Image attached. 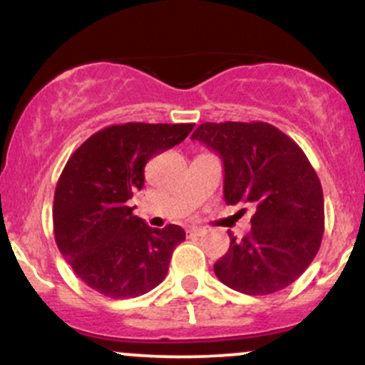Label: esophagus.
Here are the masks:
<instances>
[{
	"mask_svg": "<svg viewBox=\"0 0 365 365\" xmlns=\"http://www.w3.org/2000/svg\"><path fill=\"white\" fill-rule=\"evenodd\" d=\"M204 233H206V230H204V228H192V230H188V235H192V237H202Z\"/></svg>",
	"mask_w": 365,
	"mask_h": 365,
	"instance_id": "34e87169",
	"label": "esophagus"
}]
</instances>
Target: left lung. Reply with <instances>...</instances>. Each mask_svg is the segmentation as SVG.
<instances>
[{"mask_svg":"<svg viewBox=\"0 0 365 365\" xmlns=\"http://www.w3.org/2000/svg\"><path fill=\"white\" fill-rule=\"evenodd\" d=\"M220 154L226 204H252L250 232L215 264L221 283L245 295H269L309 267L324 232L321 182L304 150L273 125L202 123L192 133Z\"/></svg>","mask_w":365,"mask_h":365,"instance_id":"8db88e82","label":"left lung"}]
</instances>
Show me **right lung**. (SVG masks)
Segmentation results:
<instances>
[{
	"mask_svg": "<svg viewBox=\"0 0 365 365\" xmlns=\"http://www.w3.org/2000/svg\"><path fill=\"white\" fill-rule=\"evenodd\" d=\"M192 128L194 123L111 125L70 156L54 190V240L92 290L132 299L165 279L185 232L178 225L150 228L132 215L128 200L144 187L149 159L185 140Z\"/></svg>",
	"mask_w": 365,
	"mask_h": 365,
	"instance_id": "add662e5",
	"label": "right lung"
}]
</instances>
